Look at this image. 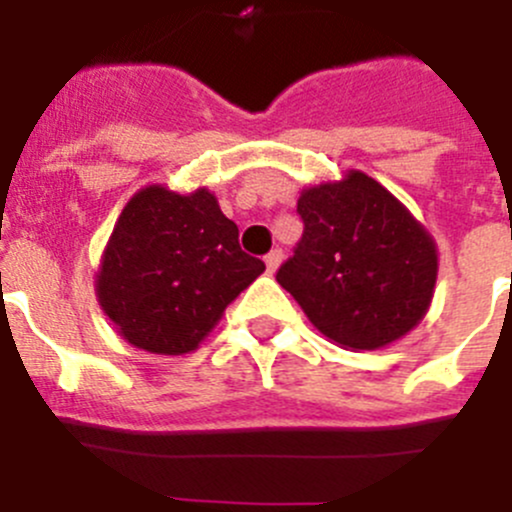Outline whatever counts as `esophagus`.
Here are the masks:
<instances>
[{"label": "esophagus", "instance_id": "esophagus-1", "mask_svg": "<svg viewBox=\"0 0 512 512\" xmlns=\"http://www.w3.org/2000/svg\"><path fill=\"white\" fill-rule=\"evenodd\" d=\"M282 250L280 247H275V250L272 252H267V257H265V265H267V272H277V267L282 265Z\"/></svg>", "mask_w": 512, "mask_h": 512}]
</instances>
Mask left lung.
Returning a JSON list of instances; mask_svg holds the SVG:
<instances>
[{
	"mask_svg": "<svg viewBox=\"0 0 512 512\" xmlns=\"http://www.w3.org/2000/svg\"><path fill=\"white\" fill-rule=\"evenodd\" d=\"M304 232L277 282L344 349H384L426 317L438 277L431 232L379 180L349 170L304 188Z\"/></svg>",
	"mask_w": 512,
	"mask_h": 512,
	"instance_id": "left-lung-1",
	"label": "left lung"
}]
</instances>
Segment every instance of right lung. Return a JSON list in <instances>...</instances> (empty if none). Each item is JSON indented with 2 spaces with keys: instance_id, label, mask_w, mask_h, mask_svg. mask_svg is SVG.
Returning a JSON list of instances; mask_svg holds the SVG:
<instances>
[{
  "instance_id": "add662e5",
  "label": "right lung",
  "mask_w": 512,
  "mask_h": 512,
  "mask_svg": "<svg viewBox=\"0 0 512 512\" xmlns=\"http://www.w3.org/2000/svg\"><path fill=\"white\" fill-rule=\"evenodd\" d=\"M265 272L242 252L237 225L208 188L138 190L118 215L96 297L116 332L136 349L180 356L200 347L227 304Z\"/></svg>"
}]
</instances>
